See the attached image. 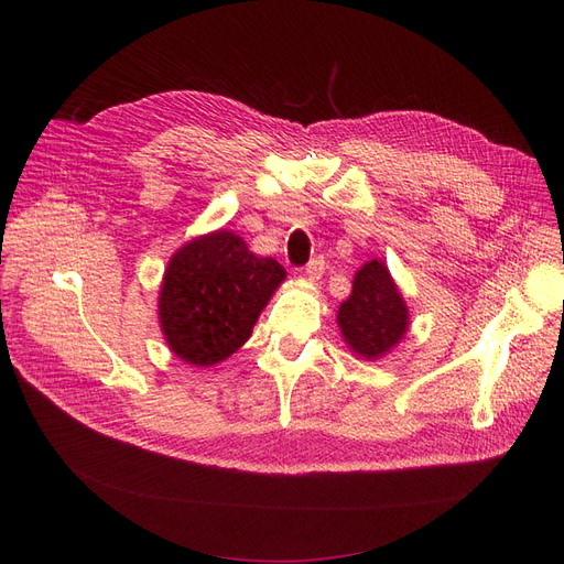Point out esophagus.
<instances>
[{
	"label": "esophagus",
	"instance_id": "1",
	"mask_svg": "<svg viewBox=\"0 0 564 564\" xmlns=\"http://www.w3.org/2000/svg\"><path fill=\"white\" fill-rule=\"evenodd\" d=\"M322 274H324V260L317 256V258H313V260L304 267V276H306L308 281H317Z\"/></svg>",
	"mask_w": 564,
	"mask_h": 564
}]
</instances>
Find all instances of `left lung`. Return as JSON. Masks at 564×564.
<instances>
[{"label": "left lung", "mask_w": 564, "mask_h": 564, "mask_svg": "<svg viewBox=\"0 0 564 564\" xmlns=\"http://www.w3.org/2000/svg\"><path fill=\"white\" fill-rule=\"evenodd\" d=\"M340 332L347 345L364 359L383 357L406 332V306L379 260L366 262L354 276L349 300L338 311Z\"/></svg>", "instance_id": "8db88e82"}]
</instances>
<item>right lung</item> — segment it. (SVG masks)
I'll return each instance as SVG.
<instances>
[{"label": "right lung", "mask_w": 564, "mask_h": 564, "mask_svg": "<svg viewBox=\"0 0 564 564\" xmlns=\"http://www.w3.org/2000/svg\"><path fill=\"white\" fill-rule=\"evenodd\" d=\"M285 279L272 258H258L228 230L203 235L177 251L160 292V322L183 361L213 366L242 347L260 311Z\"/></svg>", "instance_id": "right-lung-1"}]
</instances>
